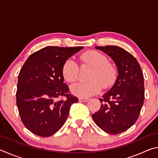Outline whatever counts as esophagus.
Masks as SVG:
<instances>
[{
    "mask_svg": "<svg viewBox=\"0 0 158 158\" xmlns=\"http://www.w3.org/2000/svg\"><path fill=\"white\" fill-rule=\"evenodd\" d=\"M79 102H87L88 100H89V99H88V98H79Z\"/></svg>",
    "mask_w": 158,
    "mask_h": 158,
    "instance_id": "esophagus-1",
    "label": "esophagus"
}]
</instances>
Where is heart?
Here are the masks:
<instances>
[{
	"mask_svg": "<svg viewBox=\"0 0 158 158\" xmlns=\"http://www.w3.org/2000/svg\"><path fill=\"white\" fill-rule=\"evenodd\" d=\"M82 65L92 67L93 70L89 77L90 81L77 83L72 85L71 92L77 97L87 98L97 94L102 88L109 89L116 82L118 69L114 63L109 62L108 58L98 51L90 50L80 56ZM79 67L71 58L66 60L62 68L63 79L68 83H74L79 78Z\"/></svg>",
	"mask_w": 158,
	"mask_h": 158,
	"instance_id": "1",
	"label": "heart"
}]
</instances>
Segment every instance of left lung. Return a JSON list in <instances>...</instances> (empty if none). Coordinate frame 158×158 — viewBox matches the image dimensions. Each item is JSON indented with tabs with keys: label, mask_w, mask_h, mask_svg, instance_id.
<instances>
[{
	"label": "left lung",
	"mask_w": 158,
	"mask_h": 158,
	"mask_svg": "<svg viewBox=\"0 0 158 158\" xmlns=\"http://www.w3.org/2000/svg\"><path fill=\"white\" fill-rule=\"evenodd\" d=\"M95 48L111 57L118 76L111 89L100 98V109L92 117L100 129L117 135L132 127L139 116L144 101L143 73L137 60L122 48L110 45Z\"/></svg>",
	"instance_id": "1"
}]
</instances>
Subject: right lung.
Listing matches in <instances>:
<instances>
[{
  "label": "right lung",
  "mask_w": 158,
  "mask_h": 158,
  "mask_svg": "<svg viewBox=\"0 0 158 158\" xmlns=\"http://www.w3.org/2000/svg\"><path fill=\"white\" fill-rule=\"evenodd\" d=\"M83 47H47L28 58L18 76L17 106L21 121L35 135L49 137L66 121L78 98L64 83L62 68ZM65 97L66 100H62ZM60 98V100H58Z\"/></svg>",
  "instance_id": "right-lung-1"
}]
</instances>
